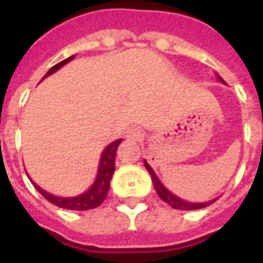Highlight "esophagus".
<instances>
[{
    "mask_svg": "<svg viewBox=\"0 0 263 263\" xmlns=\"http://www.w3.org/2000/svg\"><path fill=\"white\" fill-rule=\"evenodd\" d=\"M126 138L131 141H141V139H143V131L141 128H131L126 134Z\"/></svg>",
    "mask_w": 263,
    "mask_h": 263,
    "instance_id": "34e87169",
    "label": "esophagus"
}]
</instances>
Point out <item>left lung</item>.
Here are the masks:
<instances>
[{
	"mask_svg": "<svg viewBox=\"0 0 263 263\" xmlns=\"http://www.w3.org/2000/svg\"><path fill=\"white\" fill-rule=\"evenodd\" d=\"M221 81H224L221 77H218ZM145 167L148 169L149 175L152 177V182H154V186H155V190H156V193L159 194V197L167 203L171 207L176 210H198V209H204V207H207L210 204H213L215 200H211V201H205V203H189V201H184L182 198H179L177 196H175L173 193H171L167 189L160 183V180L156 177L155 175V172L152 171V167L146 163V160H145Z\"/></svg>",
	"mask_w": 263,
	"mask_h": 263,
	"instance_id": "left-lung-1",
	"label": "left lung"
}]
</instances>
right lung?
<instances>
[{
    "label": "right lung",
    "instance_id": "add662e5",
    "mask_svg": "<svg viewBox=\"0 0 263 263\" xmlns=\"http://www.w3.org/2000/svg\"><path fill=\"white\" fill-rule=\"evenodd\" d=\"M73 58L74 56H70L67 59L62 60L58 65H54L46 73L45 77H48L49 74L54 73L56 70H59L62 66L69 63ZM121 142H122V139L114 141V142L109 143L108 146L104 149L103 155H101V159H100V166H98L97 179H96L94 184L87 190L86 193L80 194V196H76V197H58V196L49 194L48 192L42 190L35 183H33V186L36 187L37 192L42 194L43 197L46 198L48 201H50L54 205H58L60 209L76 210V211H86V210L96 209L100 204H103V201L107 197V193H108L109 190V183H111V179H112V175H114L115 171V155H117V149H118Z\"/></svg>",
    "mask_w": 263,
    "mask_h": 263
}]
</instances>
